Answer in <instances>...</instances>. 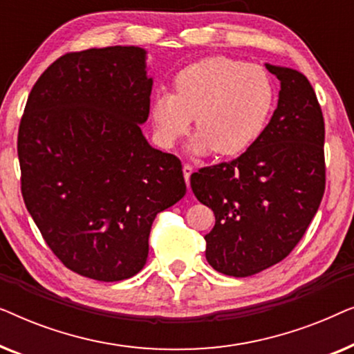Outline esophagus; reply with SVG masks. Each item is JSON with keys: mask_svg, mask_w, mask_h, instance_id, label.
Instances as JSON below:
<instances>
[{"mask_svg": "<svg viewBox=\"0 0 354 354\" xmlns=\"http://www.w3.org/2000/svg\"><path fill=\"white\" fill-rule=\"evenodd\" d=\"M193 174V167L190 166V164H185V166H183V177H185V183H187V187L190 185V176Z\"/></svg>", "mask_w": 354, "mask_h": 354, "instance_id": "esophagus-1", "label": "esophagus"}]
</instances>
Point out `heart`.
Masks as SVG:
<instances>
[{"label": "heart", "mask_w": 354, "mask_h": 354, "mask_svg": "<svg viewBox=\"0 0 354 354\" xmlns=\"http://www.w3.org/2000/svg\"><path fill=\"white\" fill-rule=\"evenodd\" d=\"M274 82L263 67L227 56L193 62L176 77V93L158 91L151 100L154 138L172 148L190 132L195 156L216 149L221 156H239L253 147L268 127L274 109Z\"/></svg>", "instance_id": "heart-1"}]
</instances>
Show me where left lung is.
Masks as SVG:
<instances>
[{
    "mask_svg": "<svg viewBox=\"0 0 354 354\" xmlns=\"http://www.w3.org/2000/svg\"><path fill=\"white\" fill-rule=\"evenodd\" d=\"M280 82L277 109L253 147L232 162L192 174L198 201L216 224L206 259L217 272L248 277L292 253L326 190L324 118L301 72L266 64Z\"/></svg>",
    "mask_w": 354,
    "mask_h": 354,
    "instance_id": "1",
    "label": "left lung"
}]
</instances>
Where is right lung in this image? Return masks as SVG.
Masks as SVG:
<instances>
[{"label": "right lung", "instance_id": "obj_1", "mask_svg": "<svg viewBox=\"0 0 354 354\" xmlns=\"http://www.w3.org/2000/svg\"><path fill=\"white\" fill-rule=\"evenodd\" d=\"M151 88L147 50L109 46L61 56L28 95L24 201L53 253L84 277L138 274L154 217L187 192L178 158L142 132Z\"/></svg>", "mask_w": 354, "mask_h": 354}]
</instances>
